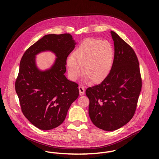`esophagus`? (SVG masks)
Here are the masks:
<instances>
[{"instance_id":"esophagus-1","label":"esophagus","mask_w":159,"mask_h":159,"mask_svg":"<svg viewBox=\"0 0 159 159\" xmlns=\"http://www.w3.org/2000/svg\"><path fill=\"white\" fill-rule=\"evenodd\" d=\"M79 93H80V95L82 96L83 94H84V93H85V89H84V87L80 85L79 87Z\"/></svg>"}]
</instances>
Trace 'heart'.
Masks as SVG:
<instances>
[{
  "instance_id": "1",
  "label": "heart",
  "mask_w": 159,
  "mask_h": 159,
  "mask_svg": "<svg viewBox=\"0 0 159 159\" xmlns=\"http://www.w3.org/2000/svg\"><path fill=\"white\" fill-rule=\"evenodd\" d=\"M114 58L111 44L106 41L87 39L66 59L68 74L76 80L82 74L94 84L102 82L109 74Z\"/></svg>"
}]
</instances>
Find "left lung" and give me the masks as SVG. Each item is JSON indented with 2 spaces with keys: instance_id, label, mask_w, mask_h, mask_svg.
Here are the masks:
<instances>
[{
  "instance_id": "8db88e82",
  "label": "left lung",
  "mask_w": 159,
  "mask_h": 159,
  "mask_svg": "<svg viewBox=\"0 0 159 159\" xmlns=\"http://www.w3.org/2000/svg\"><path fill=\"white\" fill-rule=\"evenodd\" d=\"M115 57L111 72L101 84L89 87V115L104 131H114L128 123L137 108L142 89L139 63L134 50L115 32Z\"/></svg>"
}]
</instances>
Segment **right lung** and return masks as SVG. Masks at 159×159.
<instances>
[{
    "label": "right lung",
    "instance_id": "right-lung-1",
    "mask_svg": "<svg viewBox=\"0 0 159 159\" xmlns=\"http://www.w3.org/2000/svg\"><path fill=\"white\" fill-rule=\"evenodd\" d=\"M75 44L69 33L45 35L31 46L20 60L16 91L23 115L40 129L60 126L79 97L78 84L64 75L67 57ZM47 51L57 58L50 69L41 71L36 65L35 56Z\"/></svg>",
    "mask_w": 159,
    "mask_h": 159
}]
</instances>
